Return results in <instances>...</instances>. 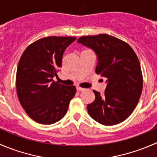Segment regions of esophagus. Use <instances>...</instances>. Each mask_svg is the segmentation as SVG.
<instances>
[{"label": "esophagus", "instance_id": "34e87169", "mask_svg": "<svg viewBox=\"0 0 157 157\" xmlns=\"http://www.w3.org/2000/svg\"><path fill=\"white\" fill-rule=\"evenodd\" d=\"M77 91H83V90H85V89L80 87V86H77Z\"/></svg>", "mask_w": 157, "mask_h": 157}]
</instances>
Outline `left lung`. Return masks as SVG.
<instances>
[{"mask_svg":"<svg viewBox=\"0 0 157 157\" xmlns=\"http://www.w3.org/2000/svg\"><path fill=\"white\" fill-rule=\"evenodd\" d=\"M77 42L97 56L96 73L106 80L104 96L93 90L95 100L87 105L89 115L103 125L128 118L138 103L143 77L137 56L128 43L107 34L82 36Z\"/></svg>","mask_w":157,"mask_h":157,"instance_id":"obj_1","label":"left lung"}]
</instances>
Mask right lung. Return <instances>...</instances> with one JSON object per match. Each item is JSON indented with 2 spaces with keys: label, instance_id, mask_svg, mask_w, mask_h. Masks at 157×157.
Wrapping results in <instances>:
<instances>
[{
  "label": "right lung",
  "instance_id": "1",
  "mask_svg": "<svg viewBox=\"0 0 157 157\" xmlns=\"http://www.w3.org/2000/svg\"><path fill=\"white\" fill-rule=\"evenodd\" d=\"M76 39L42 38L29 45L20 58L16 78L17 96L22 107L36 122L54 124L67 113L76 87L58 83L53 77L62 65L64 51Z\"/></svg>",
  "mask_w": 157,
  "mask_h": 157
}]
</instances>
